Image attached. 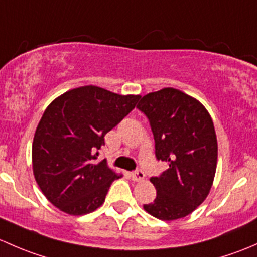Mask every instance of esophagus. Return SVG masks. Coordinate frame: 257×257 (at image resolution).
Segmentation results:
<instances>
[{
    "label": "esophagus",
    "instance_id": "esophagus-1",
    "mask_svg": "<svg viewBox=\"0 0 257 257\" xmlns=\"http://www.w3.org/2000/svg\"><path fill=\"white\" fill-rule=\"evenodd\" d=\"M131 178L134 179V181L140 182L145 178V173L141 171V169H136L135 172H131Z\"/></svg>",
    "mask_w": 257,
    "mask_h": 257
}]
</instances>
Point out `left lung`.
Returning <instances> with one entry per match:
<instances>
[{"label":"left lung","instance_id":"1","mask_svg":"<svg viewBox=\"0 0 257 257\" xmlns=\"http://www.w3.org/2000/svg\"><path fill=\"white\" fill-rule=\"evenodd\" d=\"M137 109L150 121L156 158L168 165L151 177L157 195L144 209L161 220L184 218L204 202L215 176L213 120L198 100L173 88L145 95Z\"/></svg>","mask_w":257,"mask_h":257}]
</instances>
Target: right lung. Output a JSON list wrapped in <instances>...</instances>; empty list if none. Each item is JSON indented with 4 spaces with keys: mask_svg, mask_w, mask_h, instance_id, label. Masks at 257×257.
I'll return each mask as SVG.
<instances>
[{
    "mask_svg": "<svg viewBox=\"0 0 257 257\" xmlns=\"http://www.w3.org/2000/svg\"><path fill=\"white\" fill-rule=\"evenodd\" d=\"M140 95H118L97 86L64 92L47 107L32 145L33 173L54 207L83 215L101 207L120 174L97 162L105 135L136 106Z\"/></svg>",
    "mask_w": 257,
    "mask_h": 257,
    "instance_id": "right-lung-1",
    "label": "right lung"
}]
</instances>
